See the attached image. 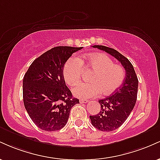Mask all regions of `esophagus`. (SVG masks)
Here are the masks:
<instances>
[{
  "label": "esophagus",
  "mask_w": 160,
  "mask_h": 160,
  "mask_svg": "<svg viewBox=\"0 0 160 160\" xmlns=\"http://www.w3.org/2000/svg\"><path fill=\"white\" fill-rule=\"evenodd\" d=\"M88 102H89V101H88L87 99H82V98L80 99V103H87Z\"/></svg>",
  "instance_id": "obj_1"
}]
</instances>
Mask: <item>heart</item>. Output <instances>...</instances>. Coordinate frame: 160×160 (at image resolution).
<instances>
[{"instance_id": "heart-1", "label": "heart", "mask_w": 160, "mask_h": 160, "mask_svg": "<svg viewBox=\"0 0 160 160\" xmlns=\"http://www.w3.org/2000/svg\"><path fill=\"white\" fill-rule=\"evenodd\" d=\"M82 68H90L93 73L89 78L90 82H82L73 89L75 96L89 98L102 92L109 95L122 86L125 79V71L120 65L113 64L111 58L103 54L81 56L78 58L71 57L64 65L62 73L69 86L78 84Z\"/></svg>"}]
</instances>
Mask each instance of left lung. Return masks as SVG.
I'll return each mask as SVG.
<instances>
[{"label":"left lung","instance_id":"8db88e82","mask_svg":"<svg viewBox=\"0 0 160 160\" xmlns=\"http://www.w3.org/2000/svg\"><path fill=\"white\" fill-rule=\"evenodd\" d=\"M94 48L109 53L122 64L126 70L122 85L111 96L99 100L101 110L96 115L89 116L92 126L103 132H111L120 127L136 103L138 80L131 62L114 49L102 45L92 46Z\"/></svg>","mask_w":160,"mask_h":160}]
</instances>
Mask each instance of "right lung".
Returning <instances> with one entry per match:
<instances>
[{"instance_id":"right-lung-1","label":"right lung","mask_w":160,"mask_h":160,"mask_svg":"<svg viewBox=\"0 0 160 160\" xmlns=\"http://www.w3.org/2000/svg\"><path fill=\"white\" fill-rule=\"evenodd\" d=\"M82 47H56L37 58L23 78V102L34 124L44 131H57L65 126L73 98L63 77L64 65Z\"/></svg>"}]
</instances>
